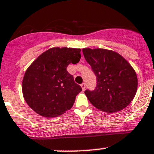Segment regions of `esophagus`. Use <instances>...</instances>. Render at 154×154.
Segmentation results:
<instances>
[{
	"label": "esophagus",
	"instance_id": "obj_1",
	"mask_svg": "<svg viewBox=\"0 0 154 154\" xmlns=\"http://www.w3.org/2000/svg\"><path fill=\"white\" fill-rule=\"evenodd\" d=\"M82 87V89H83V91H85V89H86V83H82L81 85H80Z\"/></svg>",
	"mask_w": 154,
	"mask_h": 154
}]
</instances>
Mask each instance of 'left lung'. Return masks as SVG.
Returning <instances> with one entry per match:
<instances>
[{"label":"left lung","mask_w":154,"mask_h":154,"mask_svg":"<svg viewBox=\"0 0 154 154\" xmlns=\"http://www.w3.org/2000/svg\"><path fill=\"white\" fill-rule=\"evenodd\" d=\"M83 53L97 80L94 90L85 91L91 104L107 112L120 111L128 106L138 86L137 76L128 62L109 50L83 48Z\"/></svg>","instance_id":"1"}]
</instances>
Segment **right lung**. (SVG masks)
<instances>
[{"mask_svg": "<svg viewBox=\"0 0 154 154\" xmlns=\"http://www.w3.org/2000/svg\"><path fill=\"white\" fill-rule=\"evenodd\" d=\"M81 50L54 48L42 54L27 68L22 82L24 100L33 111L46 118L66 112L82 91L66 70L79 63Z\"/></svg>", "mask_w": 154, "mask_h": 154, "instance_id": "1", "label": "right lung"}]
</instances>
